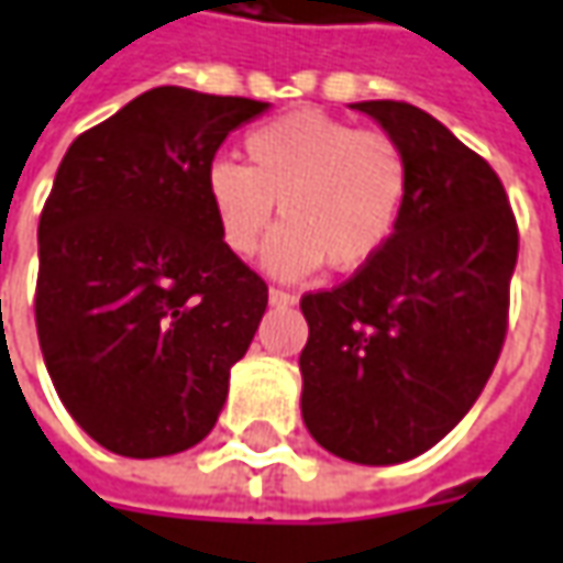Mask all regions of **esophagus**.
<instances>
[{"label": "esophagus", "mask_w": 563, "mask_h": 563, "mask_svg": "<svg viewBox=\"0 0 563 563\" xmlns=\"http://www.w3.org/2000/svg\"><path fill=\"white\" fill-rule=\"evenodd\" d=\"M267 301H271L274 308H292V305H298V298L292 296V292H283V289H271V292H267Z\"/></svg>", "instance_id": "obj_1"}]
</instances>
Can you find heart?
<instances>
[{
    "mask_svg": "<svg viewBox=\"0 0 563 563\" xmlns=\"http://www.w3.org/2000/svg\"><path fill=\"white\" fill-rule=\"evenodd\" d=\"M243 153L246 166L206 169V200L233 255L258 246L274 202L283 224L262 250L271 277L301 280L327 262L351 274L388 250L410 197V159L391 135L298 110L252 129Z\"/></svg>",
    "mask_w": 563,
    "mask_h": 563,
    "instance_id": "1",
    "label": "heart"
}]
</instances>
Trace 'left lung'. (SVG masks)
Returning <instances> with one entry per match:
<instances>
[{
	"label": "left lung",
	"instance_id": "8db88e82",
	"mask_svg": "<svg viewBox=\"0 0 563 563\" xmlns=\"http://www.w3.org/2000/svg\"><path fill=\"white\" fill-rule=\"evenodd\" d=\"M410 159L400 228L373 265L301 298V419L332 456L397 465L465 419L506 342L518 228L487 159L404 101H357Z\"/></svg>",
	"mask_w": 563,
	"mask_h": 563
}]
</instances>
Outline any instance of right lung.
I'll return each instance as SVG.
<instances>
[{"instance_id":"add662e5","label":"right lung","mask_w":563,"mask_h":563,"mask_svg":"<svg viewBox=\"0 0 563 563\" xmlns=\"http://www.w3.org/2000/svg\"><path fill=\"white\" fill-rule=\"evenodd\" d=\"M265 101L137 95L70 144L40 218L36 332L76 426L129 459L185 453L218 422L267 308L206 200V169Z\"/></svg>"}]
</instances>
